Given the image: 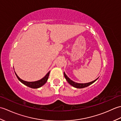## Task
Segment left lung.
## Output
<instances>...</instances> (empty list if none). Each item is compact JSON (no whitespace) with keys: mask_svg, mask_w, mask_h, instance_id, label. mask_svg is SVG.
Segmentation results:
<instances>
[{"mask_svg":"<svg viewBox=\"0 0 121 121\" xmlns=\"http://www.w3.org/2000/svg\"><path fill=\"white\" fill-rule=\"evenodd\" d=\"M64 76H65L66 80L67 81L69 84H70L71 86H72L73 87H75V88H85V87H86L87 86L91 85V84L94 83L95 82H96L98 79V78H97L94 81L89 82V83H76V82L71 80V79L69 78H68V76L66 75L65 72H64Z\"/></svg>","mask_w":121,"mask_h":121,"instance_id":"1","label":"left lung"}]
</instances>
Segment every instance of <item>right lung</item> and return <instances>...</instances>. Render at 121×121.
<instances>
[{"label":"right lung","instance_id":"right-lung-1","mask_svg":"<svg viewBox=\"0 0 121 121\" xmlns=\"http://www.w3.org/2000/svg\"><path fill=\"white\" fill-rule=\"evenodd\" d=\"M15 72V71H14ZM49 73H50V71L48 72V73L46 74V75L43 77V78H42L40 80H38L37 81H35V82H27V81H25L22 80V79L20 78L19 76H17L16 73L15 72V75H16L17 78L21 82L22 84H23L27 86V87H29L30 88H38L39 87H42L43 86V85L45 84V83L47 82L48 79V77L49 75Z\"/></svg>","mask_w":121,"mask_h":121}]
</instances>
